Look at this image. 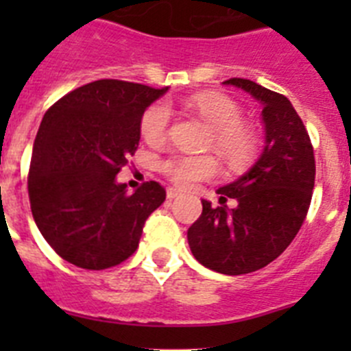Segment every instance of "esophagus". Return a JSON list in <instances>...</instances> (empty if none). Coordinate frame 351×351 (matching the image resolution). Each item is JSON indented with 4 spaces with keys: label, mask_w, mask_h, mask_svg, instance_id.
I'll return each mask as SVG.
<instances>
[{
    "label": "esophagus",
    "mask_w": 351,
    "mask_h": 351,
    "mask_svg": "<svg viewBox=\"0 0 351 351\" xmlns=\"http://www.w3.org/2000/svg\"><path fill=\"white\" fill-rule=\"evenodd\" d=\"M179 197H181V191L173 190V188H169V190H167V198H169V200H173V198Z\"/></svg>",
    "instance_id": "obj_1"
}]
</instances>
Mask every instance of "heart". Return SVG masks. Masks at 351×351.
I'll list each match as a JSON object with an SVG mask.
<instances>
[{
	"mask_svg": "<svg viewBox=\"0 0 351 351\" xmlns=\"http://www.w3.org/2000/svg\"><path fill=\"white\" fill-rule=\"evenodd\" d=\"M190 107L213 126V145L230 165H243L255 153L256 138L243 123L241 107L221 93H198L190 98ZM170 125V108L156 104L144 114L141 123L142 137L158 144L167 137ZM161 172L173 184L188 188L197 181L210 179L218 173V163L210 156L176 154L161 161Z\"/></svg>",
	"mask_w": 351,
	"mask_h": 351,
	"instance_id": "heart-1",
	"label": "heart"
}]
</instances>
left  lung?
Instances as JSON below:
<instances>
[{"label":"left lung","mask_w":351,"mask_h":351,"mask_svg":"<svg viewBox=\"0 0 351 351\" xmlns=\"http://www.w3.org/2000/svg\"><path fill=\"white\" fill-rule=\"evenodd\" d=\"M223 84L262 104L265 145L244 176L219 188L221 206L202 200L188 244L207 269L239 276L265 267L290 246L308 214L316 169L306 126L287 96L237 77ZM226 197L238 200L234 210L226 207Z\"/></svg>","instance_id":"8db88e82"}]
</instances>
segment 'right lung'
<instances>
[{
  "label": "right lung",
  "mask_w": 351,
  "mask_h": 351,
  "mask_svg": "<svg viewBox=\"0 0 351 351\" xmlns=\"http://www.w3.org/2000/svg\"><path fill=\"white\" fill-rule=\"evenodd\" d=\"M167 89L95 80L43 116L27 193L40 234L66 262L89 271L125 262L138 247L149 214L165 202L156 181L130 195L116 176L137 151L145 108Z\"/></svg>",
  "instance_id": "add662e5"
}]
</instances>
